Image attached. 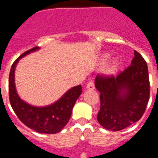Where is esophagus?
<instances>
[{
  "label": "esophagus",
  "instance_id": "obj_1",
  "mask_svg": "<svg viewBox=\"0 0 158 158\" xmlns=\"http://www.w3.org/2000/svg\"><path fill=\"white\" fill-rule=\"evenodd\" d=\"M86 89H89V90H93L95 89L94 83H93V81H89L87 83V85H86Z\"/></svg>",
  "mask_w": 158,
  "mask_h": 158
}]
</instances>
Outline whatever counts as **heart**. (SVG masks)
<instances>
[{
    "mask_svg": "<svg viewBox=\"0 0 158 158\" xmlns=\"http://www.w3.org/2000/svg\"><path fill=\"white\" fill-rule=\"evenodd\" d=\"M107 58V55L104 56V59H106ZM116 67H117V62L116 61H113V62H111L109 65H107V68H106V72L108 73H113L114 71H115V69H116Z\"/></svg>",
    "mask_w": 158,
    "mask_h": 158,
    "instance_id": "b5f03b06",
    "label": "heart"
}]
</instances>
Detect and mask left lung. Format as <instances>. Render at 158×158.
Wrapping results in <instances>:
<instances>
[{"label": "left lung", "instance_id": "left-lung-1", "mask_svg": "<svg viewBox=\"0 0 158 158\" xmlns=\"http://www.w3.org/2000/svg\"><path fill=\"white\" fill-rule=\"evenodd\" d=\"M131 65L116 77L97 75L96 89L100 93L97 120L108 131H118L139 121L150 99V79L146 62L135 51Z\"/></svg>", "mask_w": 158, "mask_h": 158}]
</instances>
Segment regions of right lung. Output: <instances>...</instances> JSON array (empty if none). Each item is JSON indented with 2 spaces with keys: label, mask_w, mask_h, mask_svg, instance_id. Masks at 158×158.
I'll return each mask as SVG.
<instances>
[{
  "label": "right lung",
  "mask_w": 158,
  "mask_h": 158,
  "mask_svg": "<svg viewBox=\"0 0 158 158\" xmlns=\"http://www.w3.org/2000/svg\"><path fill=\"white\" fill-rule=\"evenodd\" d=\"M39 49L40 47H35L26 51L12 64L8 79L9 100L14 112L27 127L39 133L56 134L62 131L69 122L73 107L82 93L81 85L72 88L58 101L46 107H35L22 100L18 96L15 86V68L20 58Z\"/></svg>",
  "instance_id": "add662e5"
}]
</instances>
